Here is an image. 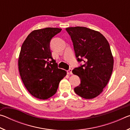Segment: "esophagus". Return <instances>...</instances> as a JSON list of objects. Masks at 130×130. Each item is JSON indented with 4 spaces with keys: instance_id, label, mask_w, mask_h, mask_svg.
Returning a JSON list of instances; mask_svg holds the SVG:
<instances>
[{
    "instance_id": "esophagus-1",
    "label": "esophagus",
    "mask_w": 130,
    "mask_h": 130,
    "mask_svg": "<svg viewBox=\"0 0 130 130\" xmlns=\"http://www.w3.org/2000/svg\"><path fill=\"white\" fill-rule=\"evenodd\" d=\"M67 73H68V74H72V69H69V70H68Z\"/></svg>"
}]
</instances>
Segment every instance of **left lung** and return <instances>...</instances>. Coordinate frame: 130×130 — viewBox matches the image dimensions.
<instances>
[{
	"instance_id": "1",
	"label": "left lung",
	"mask_w": 130,
	"mask_h": 130,
	"mask_svg": "<svg viewBox=\"0 0 130 130\" xmlns=\"http://www.w3.org/2000/svg\"><path fill=\"white\" fill-rule=\"evenodd\" d=\"M78 62L84 64L74 68L72 73L81 79L75 93L85 99L96 98L108 83L113 68V57L109 43L103 34L87 27H68Z\"/></svg>"
}]
</instances>
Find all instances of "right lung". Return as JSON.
<instances>
[{
	"mask_svg": "<svg viewBox=\"0 0 130 130\" xmlns=\"http://www.w3.org/2000/svg\"><path fill=\"white\" fill-rule=\"evenodd\" d=\"M61 28L35 30L22 45L18 68L22 80L29 93L39 99H47L56 93L67 72L58 68L52 56L50 42Z\"/></svg>",
	"mask_w": 130,
	"mask_h": 130,
	"instance_id": "right-lung-1",
	"label": "right lung"
}]
</instances>
